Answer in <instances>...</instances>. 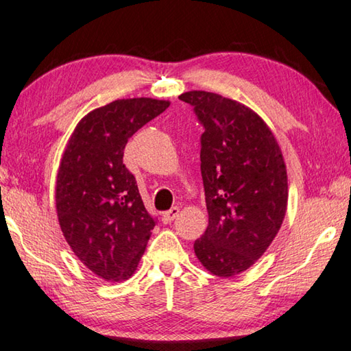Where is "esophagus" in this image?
<instances>
[{"label": "esophagus", "instance_id": "34e87169", "mask_svg": "<svg viewBox=\"0 0 351 351\" xmlns=\"http://www.w3.org/2000/svg\"><path fill=\"white\" fill-rule=\"evenodd\" d=\"M179 213H180V210L177 208V206H172L171 210L165 211V213H163V222H165V223H169V222H172V221L176 219L177 216H179Z\"/></svg>", "mask_w": 351, "mask_h": 351}]
</instances>
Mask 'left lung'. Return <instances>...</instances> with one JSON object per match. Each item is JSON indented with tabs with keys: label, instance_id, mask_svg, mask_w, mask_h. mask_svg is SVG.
<instances>
[{
	"label": "left lung",
	"instance_id": "obj_1",
	"mask_svg": "<svg viewBox=\"0 0 351 351\" xmlns=\"http://www.w3.org/2000/svg\"><path fill=\"white\" fill-rule=\"evenodd\" d=\"M179 97L205 128L200 171L208 227L194 254L216 277H237L260 260L283 223L289 191L283 152L250 107L211 91Z\"/></svg>",
	"mask_w": 351,
	"mask_h": 351
}]
</instances>
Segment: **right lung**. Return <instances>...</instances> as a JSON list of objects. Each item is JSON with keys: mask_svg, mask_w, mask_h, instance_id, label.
<instances>
[{"mask_svg": "<svg viewBox=\"0 0 351 351\" xmlns=\"http://www.w3.org/2000/svg\"><path fill=\"white\" fill-rule=\"evenodd\" d=\"M152 97L117 99L80 119L62 154L56 211L68 245L104 281L135 274L155 221L123 165L129 138L169 107Z\"/></svg>", "mask_w": 351, "mask_h": 351, "instance_id": "right-lung-1", "label": "right lung"}]
</instances>
